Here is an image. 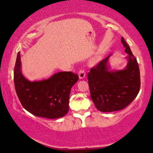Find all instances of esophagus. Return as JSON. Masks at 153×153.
<instances>
[{
    "mask_svg": "<svg viewBox=\"0 0 153 153\" xmlns=\"http://www.w3.org/2000/svg\"><path fill=\"white\" fill-rule=\"evenodd\" d=\"M78 76H79V79H84L86 77V73L84 70L81 69L79 71L78 73Z\"/></svg>",
    "mask_w": 153,
    "mask_h": 153,
    "instance_id": "34e87169",
    "label": "esophagus"
}]
</instances>
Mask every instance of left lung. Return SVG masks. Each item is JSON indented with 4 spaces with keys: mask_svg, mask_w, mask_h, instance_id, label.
I'll return each instance as SVG.
<instances>
[{
    "mask_svg": "<svg viewBox=\"0 0 153 153\" xmlns=\"http://www.w3.org/2000/svg\"><path fill=\"white\" fill-rule=\"evenodd\" d=\"M121 43L128 56L123 69L111 70L109 57L92 68L88 74L90 94L96 108L102 112L119 111L130 105L140 90V71L137 59L124 38Z\"/></svg>",
    "mask_w": 153,
    "mask_h": 153,
    "instance_id": "8db88e82",
    "label": "left lung"
}]
</instances>
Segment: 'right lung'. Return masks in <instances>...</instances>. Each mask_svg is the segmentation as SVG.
Returning <instances> with one entry per match:
<instances>
[{
	"label": "right lung",
	"mask_w": 153,
	"mask_h": 153,
	"mask_svg": "<svg viewBox=\"0 0 153 153\" xmlns=\"http://www.w3.org/2000/svg\"><path fill=\"white\" fill-rule=\"evenodd\" d=\"M20 52L14 71L15 89L21 105L36 117L46 119L63 117L68 111L71 89L78 80L72 72H59L49 78L30 81L23 76Z\"/></svg>",
	"instance_id": "right-lung-1"
}]
</instances>
